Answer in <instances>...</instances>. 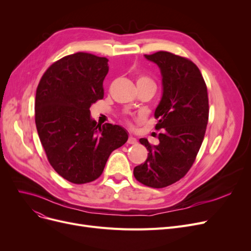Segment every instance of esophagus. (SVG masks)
Returning <instances> with one entry per match:
<instances>
[{
	"mask_svg": "<svg viewBox=\"0 0 251 251\" xmlns=\"http://www.w3.org/2000/svg\"><path fill=\"white\" fill-rule=\"evenodd\" d=\"M128 143L130 144H136L137 143V139L135 137H133L132 135H130L128 138Z\"/></svg>",
	"mask_w": 251,
	"mask_h": 251,
	"instance_id": "34e87169",
	"label": "esophagus"
}]
</instances>
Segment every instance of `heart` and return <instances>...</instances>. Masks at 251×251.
I'll return each instance as SVG.
<instances>
[{"instance_id": "b5f03b06", "label": "heart", "mask_w": 251, "mask_h": 251, "mask_svg": "<svg viewBox=\"0 0 251 251\" xmlns=\"http://www.w3.org/2000/svg\"><path fill=\"white\" fill-rule=\"evenodd\" d=\"M143 81H151V80L149 77H146V76H138L137 77V83L143 82Z\"/></svg>"}]
</instances>
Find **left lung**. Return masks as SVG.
Here are the masks:
<instances>
[{
  "label": "left lung",
  "instance_id": "obj_1",
  "mask_svg": "<svg viewBox=\"0 0 251 251\" xmlns=\"http://www.w3.org/2000/svg\"><path fill=\"white\" fill-rule=\"evenodd\" d=\"M160 68L163 94L154 111L155 129H164L159 143L139 142L149 151L148 160L136 166V180L153 188L171 185L191 168L204 137L208 120V98L203 77L190 60L169 51L144 55Z\"/></svg>",
  "mask_w": 251,
  "mask_h": 251
}]
</instances>
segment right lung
Instances as JSON below:
<instances>
[{"mask_svg": "<svg viewBox=\"0 0 251 251\" xmlns=\"http://www.w3.org/2000/svg\"><path fill=\"white\" fill-rule=\"evenodd\" d=\"M109 60L76 52L45 72L35 96V125L48 160L64 179L84 184L98 179L113 151L128 139L119 125L100 126L90 116L102 99Z\"/></svg>", "mask_w": 251, "mask_h": 251, "instance_id": "obj_1", "label": "right lung"}]
</instances>
